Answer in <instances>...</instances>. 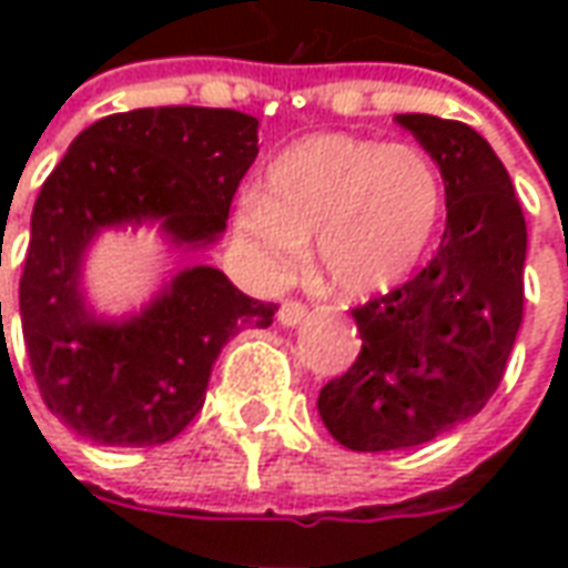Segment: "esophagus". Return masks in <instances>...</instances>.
Returning a JSON list of instances; mask_svg holds the SVG:
<instances>
[{"instance_id":"34e87169","label":"esophagus","mask_w":568,"mask_h":568,"mask_svg":"<svg viewBox=\"0 0 568 568\" xmlns=\"http://www.w3.org/2000/svg\"><path fill=\"white\" fill-rule=\"evenodd\" d=\"M304 320H307V307L301 301H285L283 307H280V325L283 328H295Z\"/></svg>"}]
</instances>
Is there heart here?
Segmentation results:
<instances>
[{
  "instance_id": "1",
  "label": "heart",
  "mask_w": 568,
  "mask_h": 568,
  "mask_svg": "<svg viewBox=\"0 0 568 568\" xmlns=\"http://www.w3.org/2000/svg\"><path fill=\"white\" fill-rule=\"evenodd\" d=\"M440 212L444 179L423 149L316 133L273 158L264 191L240 194L234 234L273 280L295 271L316 240L325 285L371 297L417 271Z\"/></svg>"
}]
</instances>
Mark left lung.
<instances>
[{"label": "left lung", "instance_id": "obj_1", "mask_svg": "<svg viewBox=\"0 0 568 568\" xmlns=\"http://www.w3.org/2000/svg\"><path fill=\"white\" fill-rule=\"evenodd\" d=\"M395 121L438 163L447 227L414 280L353 310L362 353L322 386V423L358 453L417 447L475 417L524 320L526 222L496 151L463 121Z\"/></svg>", "mask_w": 568, "mask_h": 568}]
</instances>
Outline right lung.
<instances>
[{
    "mask_svg": "<svg viewBox=\"0 0 568 568\" xmlns=\"http://www.w3.org/2000/svg\"><path fill=\"white\" fill-rule=\"evenodd\" d=\"M258 154V118L163 105L100 118L72 140L32 206L20 322L44 405L81 438L154 447L197 417L212 365L276 304L243 295L219 267L179 271L140 313L100 316L84 261L103 231L158 224L173 248L212 246ZM2 322V301H0Z\"/></svg>",
    "mask_w": 568,
    "mask_h": 568,
    "instance_id": "add662e5",
    "label": "right lung"
}]
</instances>
